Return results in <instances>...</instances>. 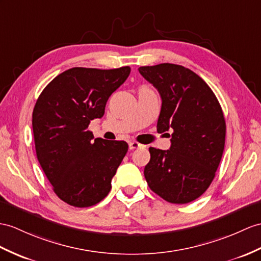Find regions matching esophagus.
Returning <instances> with one entry per match:
<instances>
[{
    "label": "esophagus",
    "instance_id": "34e87169",
    "mask_svg": "<svg viewBox=\"0 0 261 261\" xmlns=\"http://www.w3.org/2000/svg\"><path fill=\"white\" fill-rule=\"evenodd\" d=\"M128 146H129V149H136V148H139V147H144V145L139 144V143H137V142H135V141L129 142Z\"/></svg>",
    "mask_w": 261,
    "mask_h": 261
}]
</instances>
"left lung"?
I'll return each mask as SVG.
<instances>
[{"label": "left lung", "mask_w": 261, "mask_h": 261, "mask_svg": "<svg viewBox=\"0 0 261 261\" xmlns=\"http://www.w3.org/2000/svg\"><path fill=\"white\" fill-rule=\"evenodd\" d=\"M138 71L162 97L157 132L171 133L169 149L149 148L146 181L166 201L187 204L206 192L219 166L226 137L224 113L212 88L189 68L163 63Z\"/></svg>", "instance_id": "obj_1"}]
</instances>
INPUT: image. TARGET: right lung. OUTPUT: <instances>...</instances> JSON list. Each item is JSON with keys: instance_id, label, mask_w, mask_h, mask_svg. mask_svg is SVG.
<instances>
[{"instance_id": "1", "label": "right lung", "mask_w": 261, "mask_h": 261, "mask_svg": "<svg viewBox=\"0 0 261 261\" xmlns=\"http://www.w3.org/2000/svg\"><path fill=\"white\" fill-rule=\"evenodd\" d=\"M129 73V66L69 68L36 100L32 126L37 160L54 193L68 205L91 207L110 193L128 145L94 138L87 128L103 117L107 100Z\"/></svg>"}]
</instances>
